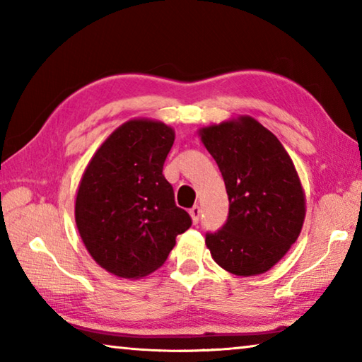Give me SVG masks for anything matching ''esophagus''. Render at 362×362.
<instances>
[{"label": "esophagus", "instance_id": "esophagus-1", "mask_svg": "<svg viewBox=\"0 0 362 362\" xmlns=\"http://www.w3.org/2000/svg\"><path fill=\"white\" fill-rule=\"evenodd\" d=\"M189 216H192L193 223H198L199 222V217H201V207L199 206H193L192 209H189Z\"/></svg>", "mask_w": 362, "mask_h": 362}]
</instances>
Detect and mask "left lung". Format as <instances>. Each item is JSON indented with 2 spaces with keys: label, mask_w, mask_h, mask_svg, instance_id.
I'll return each instance as SVG.
<instances>
[{
  "label": "left lung",
  "mask_w": 362,
  "mask_h": 362,
  "mask_svg": "<svg viewBox=\"0 0 362 362\" xmlns=\"http://www.w3.org/2000/svg\"><path fill=\"white\" fill-rule=\"evenodd\" d=\"M222 173L230 207L220 230L206 233L212 259L238 276L265 273L302 230L305 196L291 156L249 116L201 131Z\"/></svg>",
  "instance_id": "obj_1"
}]
</instances>
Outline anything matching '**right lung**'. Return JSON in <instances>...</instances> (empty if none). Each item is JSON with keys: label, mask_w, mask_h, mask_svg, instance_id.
I'll use <instances>...</instances> for the list:
<instances>
[{"label": "right lung", "mask_w": 362, "mask_h": 362, "mask_svg": "<svg viewBox=\"0 0 362 362\" xmlns=\"http://www.w3.org/2000/svg\"><path fill=\"white\" fill-rule=\"evenodd\" d=\"M174 131L148 119L118 127L90 159L79 183L75 218L86 249L107 272L142 278L166 262L192 226L163 175Z\"/></svg>", "instance_id": "add662e5"}]
</instances>
